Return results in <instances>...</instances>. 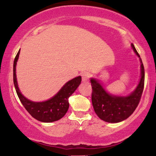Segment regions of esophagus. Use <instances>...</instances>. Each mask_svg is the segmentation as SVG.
I'll use <instances>...</instances> for the list:
<instances>
[{
  "mask_svg": "<svg viewBox=\"0 0 156 156\" xmlns=\"http://www.w3.org/2000/svg\"><path fill=\"white\" fill-rule=\"evenodd\" d=\"M81 77H82V81L83 82L87 81L89 78V73L87 72H84L81 74Z\"/></svg>",
  "mask_w": 156,
  "mask_h": 156,
  "instance_id": "obj_1",
  "label": "esophagus"
}]
</instances>
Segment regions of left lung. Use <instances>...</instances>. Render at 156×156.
I'll list each match as a JSON object with an SVG mask.
<instances>
[{
  "mask_svg": "<svg viewBox=\"0 0 156 156\" xmlns=\"http://www.w3.org/2000/svg\"><path fill=\"white\" fill-rule=\"evenodd\" d=\"M131 48L139 57L141 63V77L139 84L127 96L114 95L107 92L95 78L90 79L92 87V102L94 112L102 120L110 123H117L128 118L133 114L140 101L144 84V68L140 55L133 44Z\"/></svg>",
  "mask_w": 156,
  "mask_h": 156,
  "instance_id": "8db88e82",
  "label": "left lung"
}]
</instances>
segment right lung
Listing matches in <instances>:
<instances>
[{
	"mask_svg": "<svg viewBox=\"0 0 156 156\" xmlns=\"http://www.w3.org/2000/svg\"><path fill=\"white\" fill-rule=\"evenodd\" d=\"M20 51L16 55L13 65L14 84L17 96L27 112L34 119L42 122H53L62 119L69 108V98L76 90L81 82V77H76L66 83L53 98L42 102L31 101L20 91L16 76V65L19 58Z\"/></svg>",
	"mask_w": 156,
	"mask_h": 156,
	"instance_id": "obj_1",
	"label": "right lung"
}]
</instances>
